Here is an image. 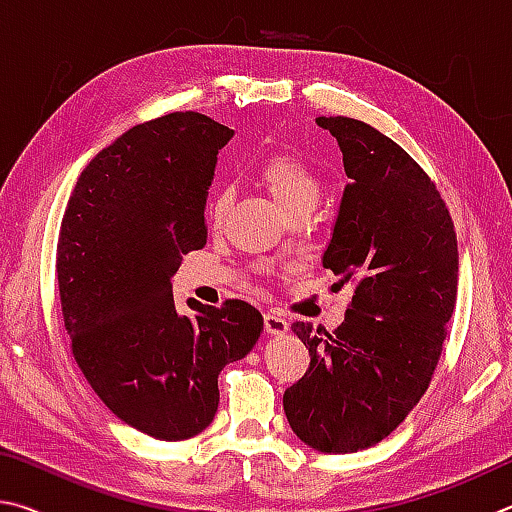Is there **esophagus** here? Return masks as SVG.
Segmentation results:
<instances>
[{
	"label": "esophagus",
	"mask_w": 512,
	"mask_h": 512,
	"mask_svg": "<svg viewBox=\"0 0 512 512\" xmlns=\"http://www.w3.org/2000/svg\"><path fill=\"white\" fill-rule=\"evenodd\" d=\"M263 319H265V330L270 335H285L290 330L288 319L281 317V315H276V312H267Z\"/></svg>",
	"instance_id": "34e87169"
}]
</instances>
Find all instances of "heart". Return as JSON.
Masks as SVG:
<instances>
[{
  "label": "heart",
  "instance_id": "1",
  "mask_svg": "<svg viewBox=\"0 0 512 512\" xmlns=\"http://www.w3.org/2000/svg\"><path fill=\"white\" fill-rule=\"evenodd\" d=\"M258 179L272 195V200L281 206L285 215L299 209H312L319 200L321 182L317 170L310 161L294 150H274L258 166ZM229 209V195L215 193L209 204V215L213 222H220Z\"/></svg>",
  "mask_w": 512,
  "mask_h": 512
}]
</instances>
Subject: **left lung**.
I'll return each instance as SVG.
<instances>
[{
    "label": "left lung",
    "instance_id": "1",
    "mask_svg": "<svg viewBox=\"0 0 512 512\" xmlns=\"http://www.w3.org/2000/svg\"><path fill=\"white\" fill-rule=\"evenodd\" d=\"M337 139L344 188L324 251L353 299L333 333L297 321L310 366L283 393L292 432L326 454L387 438L432 382L456 306L459 249L450 211L418 161L387 134L348 116H319Z\"/></svg>",
    "mask_w": 512,
    "mask_h": 512
}]
</instances>
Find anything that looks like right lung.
Listing matches in <instances>:
<instances>
[{
    "mask_svg": "<svg viewBox=\"0 0 512 512\" xmlns=\"http://www.w3.org/2000/svg\"><path fill=\"white\" fill-rule=\"evenodd\" d=\"M233 130L200 112L139 123L80 173L62 215L56 274L71 353L105 407L159 441H186L218 411V375L263 330L247 301H173L182 256L206 245L204 204Z\"/></svg>",
    "mask_w": 512,
    "mask_h": 512,
    "instance_id": "add662e5",
    "label": "right lung"
}]
</instances>
